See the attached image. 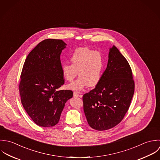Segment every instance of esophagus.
<instances>
[{
  "label": "esophagus",
  "instance_id": "34e87169",
  "mask_svg": "<svg viewBox=\"0 0 160 160\" xmlns=\"http://www.w3.org/2000/svg\"><path fill=\"white\" fill-rule=\"evenodd\" d=\"M73 96H74V97H78V96H80V97H82V95H79V94H78V92H73Z\"/></svg>",
  "mask_w": 160,
  "mask_h": 160
}]
</instances>
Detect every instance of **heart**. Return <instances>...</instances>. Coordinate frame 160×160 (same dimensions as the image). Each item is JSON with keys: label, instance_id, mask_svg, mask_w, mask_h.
Wrapping results in <instances>:
<instances>
[{"label": "heart", "instance_id": "1", "mask_svg": "<svg viewBox=\"0 0 160 160\" xmlns=\"http://www.w3.org/2000/svg\"><path fill=\"white\" fill-rule=\"evenodd\" d=\"M72 64L64 63L61 71L64 78L72 82L77 76L79 77L70 83V90L81 91L86 87H95L101 80L104 69V59L100 52L88 48H77L70 58Z\"/></svg>", "mask_w": 160, "mask_h": 160}]
</instances>
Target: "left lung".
Returning a JSON list of instances; mask_svg holds the SVG:
<instances>
[{
    "label": "left lung",
    "instance_id": "8db88e82",
    "mask_svg": "<svg viewBox=\"0 0 160 160\" xmlns=\"http://www.w3.org/2000/svg\"><path fill=\"white\" fill-rule=\"evenodd\" d=\"M134 88L128 61L116 46H112L100 82L83 96V110L89 126L97 130H105L118 125L128 112Z\"/></svg>",
    "mask_w": 160,
    "mask_h": 160
}]
</instances>
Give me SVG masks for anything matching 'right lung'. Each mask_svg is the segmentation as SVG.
Wrapping results in <instances>:
<instances>
[{
  "label": "right lung",
  "instance_id": "1",
  "mask_svg": "<svg viewBox=\"0 0 160 160\" xmlns=\"http://www.w3.org/2000/svg\"><path fill=\"white\" fill-rule=\"evenodd\" d=\"M67 44L62 40L46 39L28 55L19 84L22 105L32 121L44 128L56 125L71 90H59L64 83L61 54Z\"/></svg>",
  "mask_w": 160,
  "mask_h": 160
}]
</instances>
